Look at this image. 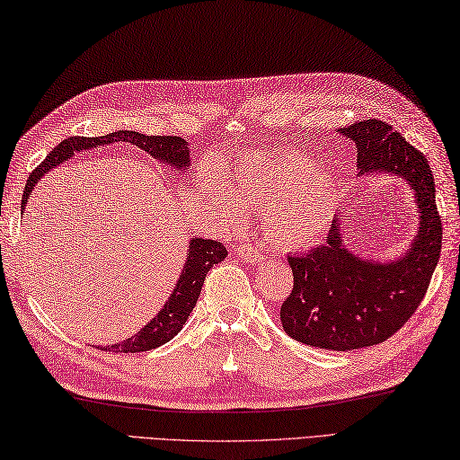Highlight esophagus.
I'll return each instance as SVG.
<instances>
[{"label": "esophagus", "instance_id": "34e87169", "mask_svg": "<svg viewBox=\"0 0 460 460\" xmlns=\"http://www.w3.org/2000/svg\"><path fill=\"white\" fill-rule=\"evenodd\" d=\"M236 253H238V258H242L243 261H248V263H260V261L265 260L263 253H261L258 248H253L250 242H248V243H242V246H238V248H236Z\"/></svg>", "mask_w": 460, "mask_h": 460}]
</instances>
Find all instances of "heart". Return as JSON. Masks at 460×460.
Instances as JSON below:
<instances>
[{"label": "heart", "instance_id": "obj_1", "mask_svg": "<svg viewBox=\"0 0 460 460\" xmlns=\"http://www.w3.org/2000/svg\"><path fill=\"white\" fill-rule=\"evenodd\" d=\"M199 190L212 210L232 224L243 217V202L263 208L270 238L285 250H307L329 230L336 207L332 171L297 151L243 149L217 171L199 172Z\"/></svg>", "mask_w": 460, "mask_h": 460}]
</instances>
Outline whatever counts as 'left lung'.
I'll return each instance as SVG.
<instances>
[{
    "label": "left lung",
    "instance_id": "obj_1",
    "mask_svg": "<svg viewBox=\"0 0 460 460\" xmlns=\"http://www.w3.org/2000/svg\"><path fill=\"white\" fill-rule=\"evenodd\" d=\"M356 146L358 177H394L413 190L417 228L395 258H364L334 218L329 243L289 256L293 291L281 305L283 331L303 344L356 350L380 344L420 307L441 256L443 228L429 163L380 119L339 129Z\"/></svg>",
    "mask_w": 460,
    "mask_h": 460
}]
</instances>
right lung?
<instances>
[{
	"instance_id": "right-lung-1",
	"label": "right lung",
	"mask_w": 460,
	"mask_h": 460,
	"mask_svg": "<svg viewBox=\"0 0 460 460\" xmlns=\"http://www.w3.org/2000/svg\"><path fill=\"white\" fill-rule=\"evenodd\" d=\"M111 144L136 146L141 151L149 153V155L157 163H161V165L175 171L177 175H182V172H187L190 167L189 141H185L182 137L146 136L134 129H118L114 134H108L102 137H68L65 141H60V144L49 153L47 159L29 175L25 190H23V199H22V212L25 210L29 195L37 187V182L43 179L49 171H53L55 167L60 165V163L75 157V153L94 149L100 146L104 147ZM187 246L189 250H187L185 263H182V271L179 275L175 288H172L171 295L167 297L165 305L159 309V313L153 316L144 329H139L137 334L111 346H104V350L146 352V350L157 349V346L169 342L172 336H177V332L182 329V324L187 323L190 311L195 309L208 270L212 265L224 261V258L228 256L224 243L217 240L190 238Z\"/></svg>"
}]
</instances>
